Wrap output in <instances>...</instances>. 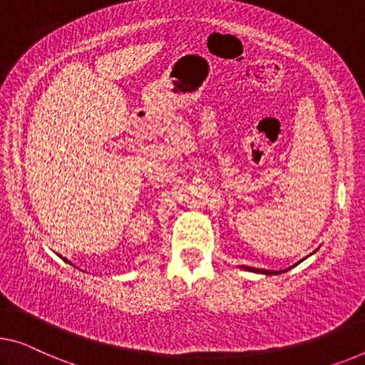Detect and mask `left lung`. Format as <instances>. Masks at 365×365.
Masks as SVG:
<instances>
[{
	"label": "left lung",
	"mask_w": 365,
	"mask_h": 365,
	"mask_svg": "<svg viewBox=\"0 0 365 365\" xmlns=\"http://www.w3.org/2000/svg\"><path fill=\"white\" fill-rule=\"evenodd\" d=\"M304 259H307V257H304ZM304 259H303V260H304ZM303 260H300V262H303ZM295 265H298V262H297ZM295 265H293V267H295ZM293 267H288V269H284V270H265V269L246 267V265H242L241 269H244V270H249V272H255V274H264V275H279V274H284V272L290 270V269H293Z\"/></svg>",
	"instance_id": "obj_1"
}]
</instances>
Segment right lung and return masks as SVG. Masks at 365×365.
Returning <instances> with one entry per match:
<instances>
[{"mask_svg":"<svg viewBox=\"0 0 365 365\" xmlns=\"http://www.w3.org/2000/svg\"><path fill=\"white\" fill-rule=\"evenodd\" d=\"M61 257H62V255H61ZM62 260H65V262H67V264H70V265H73L72 262H70V260H67V259H65V257H62ZM73 267H75V265H73Z\"/></svg>","mask_w":365,"mask_h":365,"instance_id":"add662e5","label":"right lung"}]
</instances>
